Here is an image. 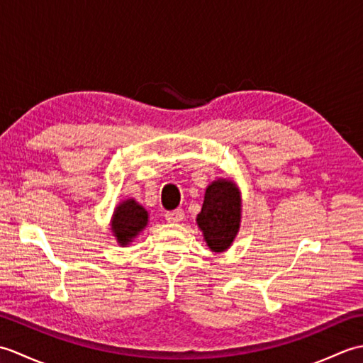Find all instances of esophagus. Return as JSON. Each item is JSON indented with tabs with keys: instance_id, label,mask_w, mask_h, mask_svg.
Listing matches in <instances>:
<instances>
[{
	"instance_id": "34e87169",
	"label": "esophagus",
	"mask_w": 363,
	"mask_h": 363,
	"mask_svg": "<svg viewBox=\"0 0 363 363\" xmlns=\"http://www.w3.org/2000/svg\"><path fill=\"white\" fill-rule=\"evenodd\" d=\"M165 218L168 221H173V223H177L181 221L184 218V211L182 209H174V211H169L165 213Z\"/></svg>"
}]
</instances>
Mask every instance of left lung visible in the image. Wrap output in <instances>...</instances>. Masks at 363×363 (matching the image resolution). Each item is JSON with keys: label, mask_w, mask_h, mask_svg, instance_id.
Instances as JSON below:
<instances>
[{"label": "left lung", "mask_w": 363, "mask_h": 363, "mask_svg": "<svg viewBox=\"0 0 363 363\" xmlns=\"http://www.w3.org/2000/svg\"><path fill=\"white\" fill-rule=\"evenodd\" d=\"M240 195L233 182L218 179L207 187L196 221L212 251H225L234 242L240 228Z\"/></svg>", "instance_id": "obj_1"}]
</instances>
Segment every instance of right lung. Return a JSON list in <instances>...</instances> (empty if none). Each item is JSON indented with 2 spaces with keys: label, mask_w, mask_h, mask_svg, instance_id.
Masks as SVG:
<instances>
[{
  "label": "right lung",
  "mask_w": 363,
  "mask_h": 363,
  "mask_svg": "<svg viewBox=\"0 0 363 363\" xmlns=\"http://www.w3.org/2000/svg\"><path fill=\"white\" fill-rule=\"evenodd\" d=\"M148 225V212L134 199L121 203L113 213L112 230L120 245H128Z\"/></svg>",
  "instance_id": "right-lung-1"
}]
</instances>
